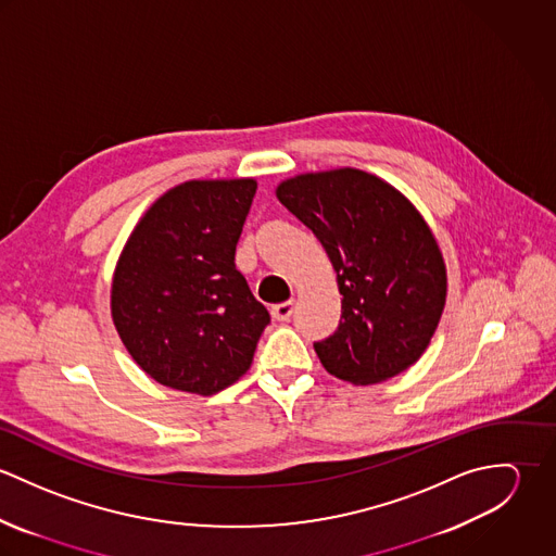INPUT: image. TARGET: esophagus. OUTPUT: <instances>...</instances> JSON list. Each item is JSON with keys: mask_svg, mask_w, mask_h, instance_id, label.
Masks as SVG:
<instances>
[{"mask_svg": "<svg viewBox=\"0 0 556 556\" xmlns=\"http://www.w3.org/2000/svg\"><path fill=\"white\" fill-rule=\"evenodd\" d=\"M291 315H293V302H282L271 308V317L276 320H289Z\"/></svg>", "mask_w": 556, "mask_h": 556, "instance_id": "1", "label": "esophagus"}]
</instances>
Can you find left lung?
I'll list each match as a JSON object with an SVG mask.
<instances>
[{
	"instance_id": "left-lung-1",
	"label": "left lung",
	"mask_w": 556,
	"mask_h": 556,
	"mask_svg": "<svg viewBox=\"0 0 556 556\" xmlns=\"http://www.w3.org/2000/svg\"><path fill=\"white\" fill-rule=\"evenodd\" d=\"M276 197L317 236L336 269L342 315L338 329L315 342L323 368L368 386L413 366L447 295L441 250L413 203L359 168L291 177Z\"/></svg>"
}]
</instances>
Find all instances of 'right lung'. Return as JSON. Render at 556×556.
Listing matches in <instances>:
<instances>
[{
  "mask_svg": "<svg viewBox=\"0 0 556 556\" xmlns=\"http://www.w3.org/2000/svg\"><path fill=\"white\" fill-rule=\"evenodd\" d=\"M254 179L184 181L146 212L111 285V315L160 386L212 396L252 364L269 323L236 267Z\"/></svg>",
  "mask_w": 556,
  "mask_h": 556,
  "instance_id": "obj_1",
  "label": "right lung"
}]
</instances>
